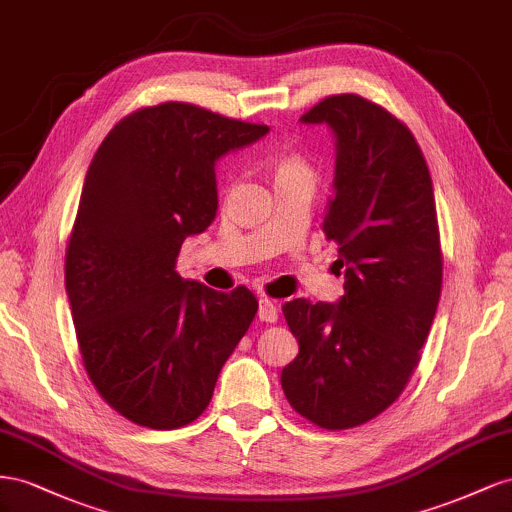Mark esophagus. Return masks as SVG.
<instances>
[{
    "mask_svg": "<svg viewBox=\"0 0 512 512\" xmlns=\"http://www.w3.org/2000/svg\"><path fill=\"white\" fill-rule=\"evenodd\" d=\"M261 321H268V324H274L279 319V306H276L274 300L270 298H259V311H257Z\"/></svg>",
    "mask_w": 512,
    "mask_h": 512,
    "instance_id": "obj_1",
    "label": "esophagus"
}]
</instances>
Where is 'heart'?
<instances>
[{"mask_svg":"<svg viewBox=\"0 0 512 512\" xmlns=\"http://www.w3.org/2000/svg\"><path fill=\"white\" fill-rule=\"evenodd\" d=\"M274 171H276V178H283V175L309 173V167H306V163H304L300 154H296V152H283V154L276 156Z\"/></svg>","mask_w":512,"mask_h":512,"instance_id":"b5f03b06","label":"heart"}]
</instances>
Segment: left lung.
I'll list each match as a JSON object with an SVG mask.
<instances>
[{"label":"left lung","mask_w":512,"mask_h":512,"mask_svg":"<svg viewBox=\"0 0 512 512\" xmlns=\"http://www.w3.org/2000/svg\"><path fill=\"white\" fill-rule=\"evenodd\" d=\"M300 120L337 139L321 229L339 246L345 294L283 304L300 352L281 384L300 416L341 431L388 410L418 367L442 291L440 229L427 160L401 120L358 94L328 96Z\"/></svg>","instance_id":"left-lung-1"}]
</instances>
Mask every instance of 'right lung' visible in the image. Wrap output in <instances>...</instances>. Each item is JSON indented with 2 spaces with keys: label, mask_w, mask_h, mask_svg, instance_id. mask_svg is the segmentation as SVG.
Instances as JSON below:
<instances>
[{
  "label": "right lung",
  "mask_w": 512,
  "mask_h": 512,
  "mask_svg": "<svg viewBox=\"0 0 512 512\" xmlns=\"http://www.w3.org/2000/svg\"><path fill=\"white\" fill-rule=\"evenodd\" d=\"M188 102L126 115L87 169L66 248V294L87 377L115 412L169 431L210 405L218 373L257 313L184 281L175 261L216 216V160L268 133Z\"/></svg>",
  "instance_id": "right-lung-1"
}]
</instances>
